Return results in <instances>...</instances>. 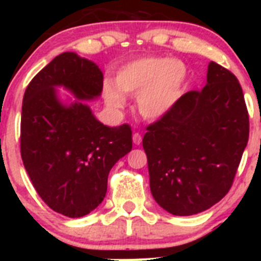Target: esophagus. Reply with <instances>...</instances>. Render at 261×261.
<instances>
[{
	"mask_svg": "<svg viewBox=\"0 0 261 261\" xmlns=\"http://www.w3.org/2000/svg\"><path fill=\"white\" fill-rule=\"evenodd\" d=\"M132 140H133V144L140 145V144H141V141H142V137H141V135H140V133H133Z\"/></svg>",
	"mask_w": 261,
	"mask_h": 261,
	"instance_id": "obj_1",
	"label": "esophagus"
}]
</instances>
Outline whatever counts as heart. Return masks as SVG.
I'll list each match as a JSON object with an SVG mask.
<instances>
[{
	"label": "heart",
	"mask_w": 261,
	"mask_h": 261,
	"mask_svg": "<svg viewBox=\"0 0 261 261\" xmlns=\"http://www.w3.org/2000/svg\"><path fill=\"white\" fill-rule=\"evenodd\" d=\"M115 81L116 85H103V96L110 107H124V94L137 96L140 114L145 119L158 120L170 114L180 100L187 68L171 57H140L121 66Z\"/></svg>",
	"instance_id": "b5f03b06"
}]
</instances>
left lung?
Wrapping results in <instances>:
<instances>
[{"label": "left lung", "mask_w": 261, "mask_h": 261, "mask_svg": "<svg viewBox=\"0 0 261 261\" xmlns=\"http://www.w3.org/2000/svg\"><path fill=\"white\" fill-rule=\"evenodd\" d=\"M146 129L142 146L154 200L174 216L206 211L231 188L248 142L250 121L238 80L211 61L206 85L184 94Z\"/></svg>", "instance_id": "1"}]
</instances>
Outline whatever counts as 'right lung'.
I'll return each instance as SVG.
<instances>
[{"mask_svg":"<svg viewBox=\"0 0 261 261\" xmlns=\"http://www.w3.org/2000/svg\"><path fill=\"white\" fill-rule=\"evenodd\" d=\"M57 87L75 96L64 103ZM103 73L95 62L64 52L32 78L23 96L20 155L41 200L70 218L105 199L111 168L132 150L128 124L107 126L85 100L98 99Z\"/></svg>","mask_w":261,"mask_h":261,"instance_id":"add662e5","label":"right lung"}]
</instances>
